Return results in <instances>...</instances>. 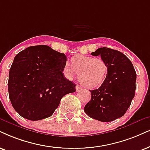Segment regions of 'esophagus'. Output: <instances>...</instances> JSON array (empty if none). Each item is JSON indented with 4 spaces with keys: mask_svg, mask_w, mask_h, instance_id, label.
<instances>
[{
    "mask_svg": "<svg viewBox=\"0 0 150 150\" xmlns=\"http://www.w3.org/2000/svg\"><path fill=\"white\" fill-rule=\"evenodd\" d=\"M75 88H76L77 91H81V89H82V87L79 86V85H76V86H75Z\"/></svg>",
    "mask_w": 150,
    "mask_h": 150,
    "instance_id": "esophagus-1",
    "label": "esophagus"
}]
</instances>
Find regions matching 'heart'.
Listing matches in <instances>:
<instances>
[{
    "label": "heart",
    "instance_id": "b5f03b06",
    "mask_svg": "<svg viewBox=\"0 0 150 150\" xmlns=\"http://www.w3.org/2000/svg\"><path fill=\"white\" fill-rule=\"evenodd\" d=\"M63 72L69 79L79 75V81L88 88L101 86L105 82L109 73V67L101 57H93L79 54L71 59V64L66 63Z\"/></svg>",
    "mask_w": 150,
    "mask_h": 150
}]
</instances>
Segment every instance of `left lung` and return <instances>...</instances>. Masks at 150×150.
I'll return each instance as SVG.
<instances>
[{
  "label": "left lung",
  "mask_w": 150,
  "mask_h": 150,
  "mask_svg": "<svg viewBox=\"0 0 150 150\" xmlns=\"http://www.w3.org/2000/svg\"><path fill=\"white\" fill-rule=\"evenodd\" d=\"M91 55H100L107 62L109 73L99 88L90 91L91 99L84 111L90 117L101 122H111L122 117L135 96L136 73L129 59L113 49L100 48Z\"/></svg>",
  "instance_id": "8db88e82"
}]
</instances>
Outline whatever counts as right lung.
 I'll return each mask as SVG.
<instances>
[{"instance_id": "obj_1", "label": "right lung", "mask_w": 150, "mask_h": 150, "mask_svg": "<svg viewBox=\"0 0 150 150\" xmlns=\"http://www.w3.org/2000/svg\"><path fill=\"white\" fill-rule=\"evenodd\" d=\"M66 56L45 45L28 47L16 54L9 73L8 92L21 116L39 120L51 116L61 99L75 91L63 73Z\"/></svg>"}]
</instances>
